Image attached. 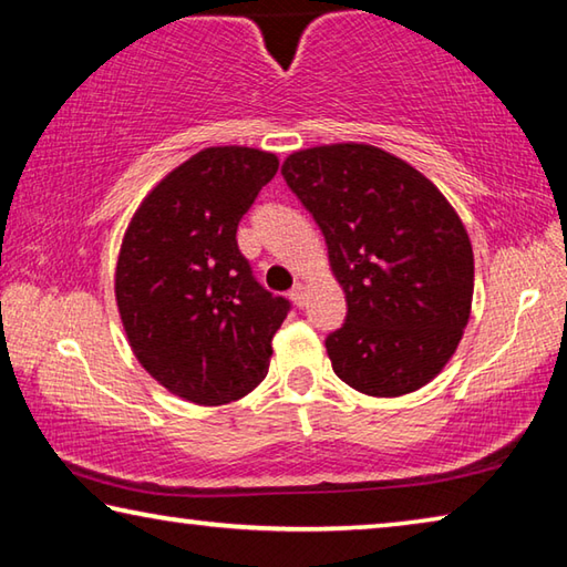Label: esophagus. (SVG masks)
Returning <instances> with one entry per match:
<instances>
[{
    "instance_id": "obj_1",
    "label": "esophagus",
    "mask_w": 567,
    "mask_h": 567,
    "mask_svg": "<svg viewBox=\"0 0 567 567\" xmlns=\"http://www.w3.org/2000/svg\"><path fill=\"white\" fill-rule=\"evenodd\" d=\"M290 300L297 305V307H302L305 305V285L302 282H297L292 290H290Z\"/></svg>"
}]
</instances>
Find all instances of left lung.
<instances>
[{"instance_id":"8db88e82","label":"left lung","mask_w":567,"mask_h":567,"mask_svg":"<svg viewBox=\"0 0 567 567\" xmlns=\"http://www.w3.org/2000/svg\"><path fill=\"white\" fill-rule=\"evenodd\" d=\"M282 177L322 229L348 300L324 348L372 398L427 385L453 358L473 305V247L433 182L372 145H324L285 159Z\"/></svg>"}]
</instances>
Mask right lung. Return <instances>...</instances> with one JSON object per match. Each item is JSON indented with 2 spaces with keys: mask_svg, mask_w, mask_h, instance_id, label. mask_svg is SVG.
<instances>
[{
  "mask_svg": "<svg viewBox=\"0 0 567 567\" xmlns=\"http://www.w3.org/2000/svg\"><path fill=\"white\" fill-rule=\"evenodd\" d=\"M277 165L262 150L207 147L150 192L124 233L120 318L142 368L172 395L225 405L267 375L290 300L255 280L237 225Z\"/></svg>",
  "mask_w": 567,
  "mask_h": 567,
  "instance_id": "add662e5",
  "label": "right lung"
}]
</instances>
